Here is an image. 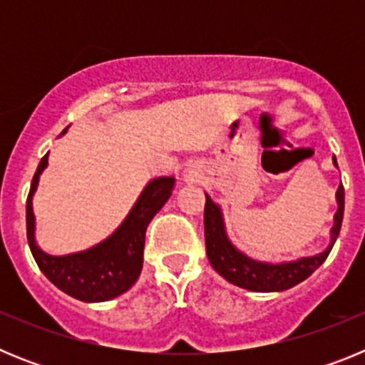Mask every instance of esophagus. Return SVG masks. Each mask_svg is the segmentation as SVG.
Masks as SVG:
<instances>
[{"instance_id":"1","label":"esophagus","mask_w":365,"mask_h":365,"mask_svg":"<svg viewBox=\"0 0 365 365\" xmlns=\"http://www.w3.org/2000/svg\"><path fill=\"white\" fill-rule=\"evenodd\" d=\"M185 177H186V180H195V177H193V172H190V170H186Z\"/></svg>"}]
</instances>
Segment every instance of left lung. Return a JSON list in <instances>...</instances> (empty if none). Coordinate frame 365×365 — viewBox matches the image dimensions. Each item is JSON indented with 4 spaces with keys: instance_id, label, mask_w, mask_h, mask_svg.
Segmentation results:
<instances>
[{
    "instance_id": "left-lung-1",
    "label": "left lung",
    "mask_w": 365,
    "mask_h": 365,
    "mask_svg": "<svg viewBox=\"0 0 365 365\" xmlns=\"http://www.w3.org/2000/svg\"><path fill=\"white\" fill-rule=\"evenodd\" d=\"M333 164L334 168H338L334 157ZM205 197V240L206 256L210 259V265L228 283L254 292H282L307 279L327 259L334 241L338 240L341 219H344V186L340 182L336 190L338 210L333 217V228L329 232V245L325 250L314 256H302L298 259L274 263V261L254 259L235 247L227 234L221 206L212 201L206 192Z\"/></svg>"
}]
</instances>
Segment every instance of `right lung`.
Instances as JSON below:
<instances>
[{"label":"right lung","instance_id":"obj_1","mask_svg":"<svg viewBox=\"0 0 365 365\" xmlns=\"http://www.w3.org/2000/svg\"><path fill=\"white\" fill-rule=\"evenodd\" d=\"M69 125L60 133H67ZM49 166V153L38 164L27 197V240L41 272L66 294L86 303L108 302L130 291L140 276L144 263L146 228L157 212L172 197L175 177H153L146 182L131 210L111 234L100 243L78 252L53 256L36 241V215L32 199L40 185V175Z\"/></svg>","mask_w":365,"mask_h":365}]
</instances>
